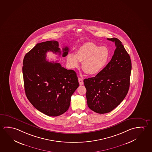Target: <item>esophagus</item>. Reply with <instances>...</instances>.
<instances>
[{"mask_svg": "<svg viewBox=\"0 0 152 152\" xmlns=\"http://www.w3.org/2000/svg\"><path fill=\"white\" fill-rule=\"evenodd\" d=\"M78 82H79L80 85H83V84H84L83 80V79H82L81 78H78Z\"/></svg>", "mask_w": 152, "mask_h": 152, "instance_id": "1", "label": "esophagus"}]
</instances>
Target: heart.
Listing matches in <instances>:
<instances>
[{
    "label": "heart",
    "instance_id": "1",
    "mask_svg": "<svg viewBox=\"0 0 152 152\" xmlns=\"http://www.w3.org/2000/svg\"><path fill=\"white\" fill-rule=\"evenodd\" d=\"M109 56V50L106 47L87 42L78 48L76 55L68 54L67 60L71 68L78 67L80 62H83L82 68L85 72L88 75H95L104 68Z\"/></svg>",
    "mask_w": 152,
    "mask_h": 152
}]
</instances>
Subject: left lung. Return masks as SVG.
<instances>
[{
  "mask_svg": "<svg viewBox=\"0 0 152 152\" xmlns=\"http://www.w3.org/2000/svg\"><path fill=\"white\" fill-rule=\"evenodd\" d=\"M116 49L107 65L95 77L84 80L88 107L97 113H108L120 104L129 88L132 62L122 42L117 38Z\"/></svg>",
  "mask_w": 152,
  "mask_h": 152,
  "instance_id": "left-lung-1",
  "label": "left lung"
}]
</instances>
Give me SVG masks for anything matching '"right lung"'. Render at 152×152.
<instances>
[{
	"label": "right lung",
	"mask_w": 152,
	"mask_h": 152,
	"mask_svg": "<svg viewBox=\"0 0 152 152\" xmlns=\"http://www.w3.org/2000/svg\"><path fill=\"white\" fill-rule=\"evenodd\" d=\"M49 51L61 55L58 42L37 44L24 58L23 75L25 94L31 103L45 115L57 117L69 109L70 98L79 83L75 71L47 60ZM68 51L67 47L62 48V57H66Z\"/></svg>",
	"instance_id": "add662e5"
}]
</instances>
